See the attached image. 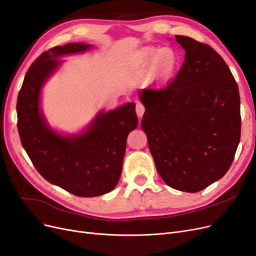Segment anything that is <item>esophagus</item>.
Returning <instances> with one entry per match:
<instances>
[{
  "instance_id": "1",
  "label": "esophagus",
  "mask_w": 256,
  "mask_h": 256,
  "mask_svg": "<svg viewBox=\"0 0 256 256\" xmlns=\"http://www.w3.org/2000/svg\"><path fill=\"white\" fill-rule=\"evenodd\" d=\"M144 112H146V108H144V106L142 103H140V102H138L137 104H136V112H137V115H138V117L139 118H141L144 116Z\"/></svg>"
}]
</instances>
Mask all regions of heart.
Returning a JSON list of instances; mask_svg holds the SVG:
<instances>
[{"instance_id":"heart-1","label":"heart","mask_w":256,"mask_h":256,"mask_svg":"<svg viewBox=\"0 0 256 256\" xmlns=\"http://www.w3.org/2000/svg\"><path fill=\"white\" fill-rule=\"evenodd\" d=\"M141 58L144 61L152 60L153 70L162 76H170L177 66V56L173 50L168 48H154L148 47L141 52Z\"/></svg>"}]
</instances>
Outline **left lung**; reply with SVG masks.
Masks as SVG:
<instances>
[{
    "label": "left lung",
    "instance_id": "8db88e82",
    "mask_svg": "<svg viewBox=\"0 0 256 256\" xmlns=\"http://www.w3.org/2000/svg\"><path fill=\"white\" fill-rule=\"evenodd\" d=\"M175 38L186 50L184 62L172 82L141 92V128L162 180L196 193L233 162L240 140V98L220 54L190 36Z\"/></svg>",
    "mask_w": 256,
    "mask_h": 256
}]
</instances>
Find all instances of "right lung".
Returning <instances> with one entry per match:
<instances>
[{
    "label": "right lung",
    "instance_id": "1",
    "mask_svg": "<svg viewBox=\"0 0 256 256\" xmlns=\"http://www.w3.org/2000/svg\"><path fill=\"white\" fill-rule=\"evenodd\" d=\"M68 43L44 52L28 68L18 94V130L24 150L47 182L80 197L110 192L119 182L126 138L138 126L135 103L100 112L81 135L60 136L45 123L39 108L45 80L58 68L59 56L86 50Z\"/></svg>",
    "mask_w": 256,
    "mask_h": 256
}]
</instances>
